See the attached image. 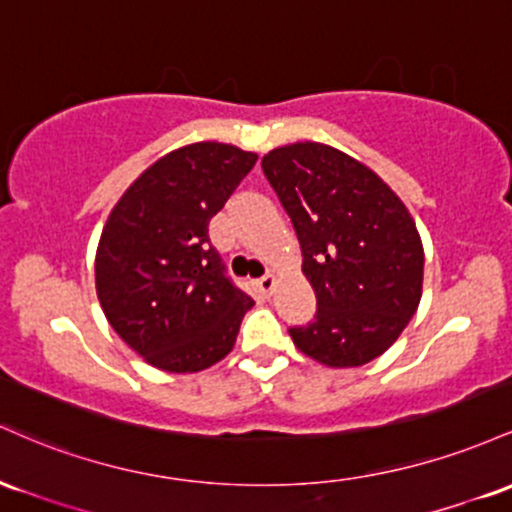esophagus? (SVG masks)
Segmentation results:
<instances>
[{"instance_id":"obj_1","label":"esophagus","mask_w":512,"mask_h":512,"mask_svg":"<svg viewBox=\"0 0 512 512\" xmlns=\"http://www.w3.org/2000/svg\"><path fill=\"white\" fill-rule=\"evenodd\" d=\"M256 287H258V292H261L263 297H268L275 290V275L268 273V275H263V278H258Z\"/></svg>"}]
</instances>
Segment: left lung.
I'll return each instance as SVG.
<instances>
[{"label":"left lung","instance_id":"left-lung-1","mask_svg":"<svg viewBox=\"0 0 512 512\" xmlns=\"http://www.w3.org/2000/svg\"><path fill=\"white\" fill-rule=\"evenodd\" d=\"M290 215L317 314L292 343L329 367L380 358L406 329L423 292V244L401 198L341 149L295 142L263 157Z\"/></svg>","mask_w":512,"mask_h":512}]
</instances>
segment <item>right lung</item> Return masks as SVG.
Returning a JSON list of instances; mask_svg holds the SVG:
<instances>
[{
  "mask_svg": "<svg viewBox=\"0 0 512 512\" xmlns=\"http://www.w3.org/2000/svg\"><path fill=\"white\" fill-rule=\"evenodd\" d=\"M256 159L222 142L174 149L142 171L108 215L96 295L113 331L159 370L220 363L254 307L225 273L208 225Z\"/></svg>",
  "mask_w": 512,
  "mask_h": 512,
  "instance_id": "obj_1",
  "label": "right lung"
}]
</instances>
